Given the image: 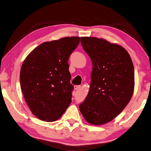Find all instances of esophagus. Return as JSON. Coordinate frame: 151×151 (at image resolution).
<instances>
[{
  "label": "esophagus",
  "instance_id": "1",
  "mask_svg": "<svg viewBox=\"0 0 151 151\" xmlns=\"http://www.w3.org/2000/svg\"><path fill=\"white\" fill-rule=\"evenodd\" d=\"M80 88H81L80 86H74V89H75L76 90H78Z\"/></svg>",
  "mask_w": 151,
  "mask_h": 151
}]
</instances>
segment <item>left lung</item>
I'll use <instances>...</instances> for the list:
<instances>
[{
    "instance_id": "8db88e82",
    "label": "left lung",
    "mask_w": 151,
    "mask_h": 151,
    "mask_svg": "<svg viewBox=\"0 0 151 151\" xmlns=\"http://www.w3.org/2000/svg\"><path fill=\"white\" fill-rule=\"evenodd\" d=\"M80 38L93 68L89 93L79 107L87 122L104 125L130 101L134 87L133 62L127 51L117 44L95 37Z\"/></svg>"
}]
</instances>
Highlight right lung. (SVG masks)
Segmentation results:
<instances>
[{"mask_svg": "<svg viewBox=\"0 0 151 151\" xmlns=\"http://www.w3.org/2000/svg\"><path fill=\"white\" fill-rule=\"evenodd\" d=\"M80 40L71 36L44 42L24 61L21 89L29 109L39 119L56 121L71 104L73 86L68 62Z\"/></svg>", "mask_w": 151, "mask_h": 151, "instance_id": "1", "label": "right lung"}]
</instances>
